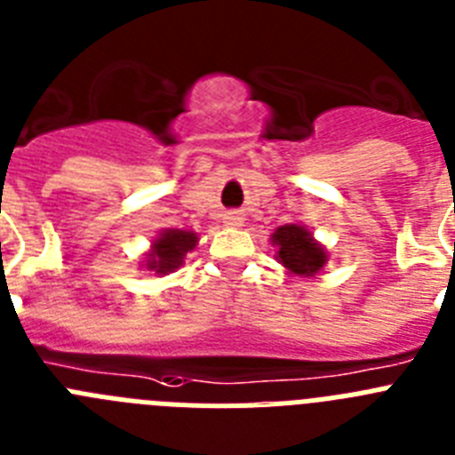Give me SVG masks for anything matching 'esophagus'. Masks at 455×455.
<instances>
[{"label": "esophagus", "instance_id": "esophagus-1", "mask_svg": "<svg viewBox=\"0 0 455 455\" xmlns=\"http://www.w3.org/2000/svg\"><path fill=\"white\" fill-rule=\"evenodd\" d=\"M223 223L228 225V228H241V225H243V214H241V212H228V214L223 216Z\"/></svg>", "mask_w": 455, "mask_h": 455}]
</instances>
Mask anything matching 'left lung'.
I'll return each mask as SVG.
<instances>
[{
    "label": "left lung",
    "mask_w": 455,
    "mask_h": 455,
    "mask_svg": "<svg viewBox=\"0 0 455 455\" xmlns=\"http://www.w3.org/2000/svg\"><path fill=\"white\" fill-rule=\"evenodd\" d=\"M273 246H277V262L293 275H316L328 262L325 248L305 230L303 225H280L271 235Z\"/></svg>",
    "instance_id": "obj_1"
}]
</instances>
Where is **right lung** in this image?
<instances>
[{"mask_svg": "<svg viewBox=\"0 0 455 455\" xmlns=\"http://www.w3.org/2000/svg\"><path fill=\"white\" fill-rule=\"evenodd\" d=\"M198 243V235L188 230H164L152 241L148 252L146 268L155 271L156 275H168L184 264L187 252H191Z\"/></svg>", "mask_w": 455, "mask_h": 455, "instance_id": "add662e5", "label": "right lung"}]
</instances>
